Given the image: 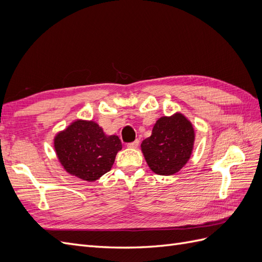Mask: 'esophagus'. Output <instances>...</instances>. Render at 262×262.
<instances>
[{
  "label": "esophagus",
  "instance_id": "34e87169",
  "mask_svg": "<svg viewBox=\"0 0 262 262\" xmlns=\"http://www.w3.org/2000/svg\"><path fill=\"white\" fill-rule=\"evenodd\" d=\"M139 144H140L139 140H136L134 142H132V143H129L126 146H128L129 148H137L139 146Z\"/></svg>",
  "mask_w": 262,
  "mask_h": 262
}]
</instances>
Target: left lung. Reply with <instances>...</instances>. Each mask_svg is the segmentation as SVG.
Masks as SVG:
<instances>
[{"instance_id":"left-lung-1","label":"left lung","mask_w":262,"mask_h":262,"mask_svg":"<svg viewBox=\"0 0 262 262\" xmlns=\"http://www.w3.org/2000/svg\"><path fill=\"white\" fill-rule=\"evenodd\" d=\"M195 133L181 113L163 116L155 122L152 134L141 144L149 169L161 176L178 172L191 157Z\"/></svg>"}]
</instances>
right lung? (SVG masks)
<instances>
[{
	"mask_svg": "<svg viewBox=\"0 0 262 262\" xmlns=\"http://www.w3.org/2000/svg\"><path fill=\"white\" fill-rule=\"evenodd\" d=\"M53 146L63 169L90 182L112 169L122 148L118 136H107L97 122L83 119H76L55 134Z\"/></svg>",
	"mask_w": 262,
	"mask_h": 262,
	"instance_id": "add662e5",
	"label": "right lung"
}]
</instances>
